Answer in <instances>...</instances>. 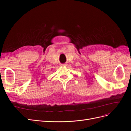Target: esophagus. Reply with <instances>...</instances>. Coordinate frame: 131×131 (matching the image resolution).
Returning <instances> with one entry per match:
<instances>
[{"label":"esophagus","mask_w":131,"mask_h":131,"mask_svg":"<svg viewBox=\"0 0 131 131\" xmlns=\"http://www.w3.org/2000/svg\"><path fill=\"white\" fill-rule=\"evenodd\" d=\"M67 66V64H61L62 67H64V66Z\"/></svg>","instance_id":"obj_1"}]
</instances>
